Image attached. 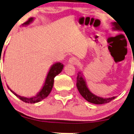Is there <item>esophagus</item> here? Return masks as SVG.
Here are the masks:
<instances>
[{"mask_svg":"<svg viewBox=\"0 0 134 134\" xmlns=\"http://www.w3.org/2000/svg\"><path fill=\"white\" fill-rule=\"evenodd\" d=\"M77 62L78 60L75 57H71L69 60V63L71 64V65H76V64L77 63Z\"/></svg>","mask_w":134,"mask_h":134,"instance_id":"34e87169","label":"esophagus"}]
</instances>
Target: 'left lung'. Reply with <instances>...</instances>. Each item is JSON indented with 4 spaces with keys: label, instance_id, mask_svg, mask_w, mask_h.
Masks as SVG:
<instances>
[{
    "label": "left lung",
    "instance_id": "8db88e82",
    "mask_svg": "<svg viewBox=\"0 0 134 134\" xmlns=\"http://www.w3.org/2000/svg\"><path fill=\"white\" fill-rule=\"evenodd\" d=\"M112 29L113 31H120L122 32V30L121 29L120 25L118 23L113 22L111 23ZM77 87L80 94L82 95L83 98L87 100L88 102L95 104H103L110 102L111 100L116 98V96H113L111 98H102L98 96H96L90 90L88 87L87 82L85 78L82 74V71H79L78 72L77 77Z\"/></svg>",
    "mask_w": 134,
    "mask_h": 134
}]
</instances>
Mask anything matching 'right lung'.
<instances>
[{
  "mask_svg": "<svg viewBox=\"0 0 134 134\" xmlns=\"http://www.w3.org/2000/svg\"><path fill=\"white\" fill-rule=\"evenodd\" d=\"M34 18H30L27 22H25V23L23 24L22 26H27V25H30V24L33 23V21H34ZM63 64L60 63V62H57V63H54L52 66H51L50 68H49L48 72H47L46 77L45 79L43 87H41V90H40L35 96L30 97L21 96H20V95L17 94L15 92H14L12 90L10 89V88L8 87V85H7V87H8V89L10 90L16 97H18V98H19L20 99L23 100V101L26 102V103H36V102L41 101L42 100H43L44 99L47 98V97L49 96L51 90H52L53 85H54V77L57 76V75L59 74L60 73L62 72V70H63Z\"/></svg>",
  "mask_w": 134,
  "mask_h": 134,
  "instance_id": "right-lung-1",
  "label": "right lung"
}]
</instances>
